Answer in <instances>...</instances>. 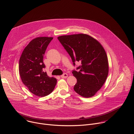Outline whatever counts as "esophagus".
<instances>
[{"mask_svg": "<svg viewBox=\"0 0 134 134\" xmlns=\"http://www.w3.org/2000/svg\"><path fill=\"white\" fill-rule=\"evenodd\" d=\"M60 77L63 79H66L68 77V74H66V73H64V74H63L62 75L60 76Z\"/></svg>", "mask_w": 134, "mask_h": 134, "instance_id": "obj_1", "label": "esophagus"}]
</instances>
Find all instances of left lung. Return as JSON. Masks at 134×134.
Here are the masks:
<instances>
[{
    "mask_svg": "<svg viewBox=\"0 0 134 134\" xmlns=\"http://www.w3.org/2000/svg\"><path fill=\"white\" fill-rule=\"evenodd\" d=\"M58 39L68 53L74 66L75 62L81 65L73 70L77 79L74 91L82 97H92L102 87L109 72L106 52L97 40L85 34L63 35Z\"/></svg>",
    "mask_w": 134,
    "mask_h": 134,
    "instance_id": "left-lung-1",
    "label": "left lung"
}]
</instances>
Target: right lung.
<instances>
[{
  "mask_svg": "<svg viewBox=\"0 0 134 134\" xmlns=\"http://www.w3.org/2000/svg\"><path fill=\"white\" fill-rule=\"evenodd\" d=\"M52 37H37L24 49L19 62V71L23 84L33 94L46 97L54 90L57 80L44 71L43 56Z\"/></svg>",
  "mask_w": 134,
  "mask_h": 134,
  "instance_id": "add662e5",
  "label": "right lung"
}]
</instances>
